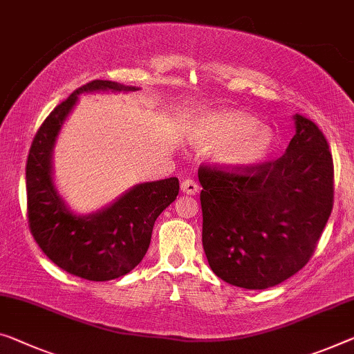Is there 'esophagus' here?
I'll list each match as a JSON object with an SVG mask.
<instances>
[{"label": "esophagus", "instance_id": "esophagus-1", "mask_svg": "<svg viewBox=\"0 0 354 354\" xmlns=\"http://www.w3.org/2000/svg\"><path fill=\"white\" fill-rule=\"evenodd\" d=\"M182 192L185 193V194H196L199 192V187H198V183H196L193 178H185V180L182 182Z\"/></svg>", "mask_w": 354, "mask_h": 354}]
</instances>
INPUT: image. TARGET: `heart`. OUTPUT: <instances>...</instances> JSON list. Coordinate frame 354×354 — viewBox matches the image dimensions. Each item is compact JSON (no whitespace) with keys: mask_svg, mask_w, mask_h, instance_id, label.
Here are the masks:
<instances>
[{"mask_svg":"<svg viewBox=\"0 0 354 354\" xmlns=\"http://www.w3.org/2000/svg\"><path fill=\"white\" fill-rule=\"evenodd\" d=\"M188 140L196 149L210 151L216 165L243 171L269 158L279 139L252 113L239 109H209L193 117Z\"/></svg>","mask_w":354,"mask_h":354,"instance_id":"1","label":"heart"}]
</instances>
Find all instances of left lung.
<instances>
[{
  "label": "left lung",
  "instance_id": "1",
  "mask_svg": "<svg viewBox=\"0 0 354 354\" xmlns=\"http://www.w3.org/2000/svg\"><path fill=\"white\" fill-rule=\"evenodd\" d=\"M296 134L275 161L243 171L201 166L203 245L226 283L266 290L308 263L334 203L328 140L295 115Z\"/></svg>",
  "mask_w": 354,
  "mask_h": 354
}]
</instances>
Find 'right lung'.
Here are the masks:
<instances>
[{"label":"right lung","mask_w":354,"mask_h":354,"mask_svg":"<svg viewBox=\"0 0 354 354\" xmlns=\"http://www.w3.org/2000/svg\"><path fill=\"white\" fill-rule=\"evenodd\" d=\"M134 90L138 88L111 80H93L80 86L41 124L26 161V204L32 237L52 263L85 280L107 281L131 272L149 250L156 218L178 194L177 177L145 182L95 214L77 215L57 192L52 176L53 147L79 95Z\"/></svg>","instance_id":"right-lung-1"}]
</instances>
